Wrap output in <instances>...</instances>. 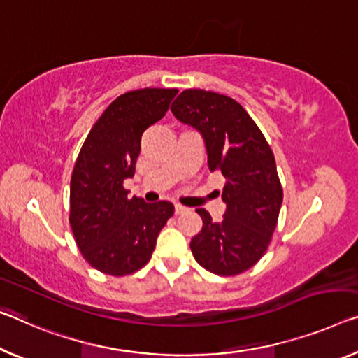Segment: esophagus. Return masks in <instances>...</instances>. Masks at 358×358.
<instances>
[{
	"label": "esophagus",
	"instance_id": "esophagus-1",
	"mask_svg": "<svg viewBox=\"0 0 358 358\" xmlns=\"http://www.w3.org/2000/svg\"><path fill=\"white\" fill-rule=\"evenodd\" d=\"M185 211H187L185 206L179 205V203H176V205H174V213H176V214H182V213H185Z\"/></svg>",
	"mask_w": 358,
	"mask_h": 358
}]
</instances>
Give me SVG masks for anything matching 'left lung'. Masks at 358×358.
<instances>
[{
  "mask_svg": "<svg viewBox=\"0 0 358 358\" xmlns=\"http://www.w3.org/2000/svg\"><path fill=\"white\" fill-rule=\"evenodd\" d=\"M171 112L203 136L210 171L225 178L222 221L198 208L203 227L190 241L195 261L222 277L248 271L261 259L277 227L283 189L271 145L248 112L232 97L185 90Z\"/></svg>",
  "mask_w": 358,
  "mask_h": 358,
  "instance_id": "obj_1",
  "label": "left lung"
}]
</instances>
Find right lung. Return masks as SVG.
<instances>
[{
  "label": "right lung",
  "mask_w": 358,
  "mask_h": 358,
  "mask_svg": "<svg viewBox=\"0 0 358 358\" xmlns=\"http://www.w3.org/2000/svg\"><path fill=\"white\" fill-rule=\"evenodd\" d=\"M178 90L145 87L110 103L87 134L70 182V225L85 259L99 272L123 277L150 261L157 236L174 214L169 201L129 198L144 131L168 112Z\"/></svg>",
  "instance_id": "right-lung-1"
}]
</instances>
